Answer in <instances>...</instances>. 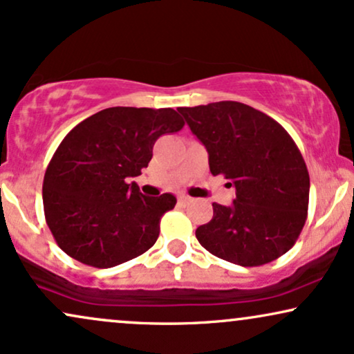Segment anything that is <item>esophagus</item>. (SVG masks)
Returning <instances> with one entry per match:
<instances>
[{"label":"esophagus","instance_id":"esophagus-1","mask_svg":"<svg viewBox=\"0 0 354 354\" xmlns=\"http://www.w3.org/2000/svg\"><path fill=\"white\" fill-rule=\"evenodd\" d=\"M190 197H187V195H180V197H178V202H180V203H184V205H187V203H189L190 202Z\"/></svg>","mask_w":354,"mask_h":354}]
</instances>
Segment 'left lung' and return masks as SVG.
Masks as SVG:
<instances>
[{
	"label": "left lung",
	"instance_id": "1",
	"mask_svg": "<svg viewBox=\"0 0 354 354\" xmlns=\"http://www.w3.org/2000/svg\"><path fill=\"white\" fill-rule=\"evenodd\" d=\"M208 152L213 176L236 189L233 205L213 203L195 231L213 256L252 268L294 246L308 210L310 177L294 139L276 120L239 102L178 108Z\"/></svg>",
	"mask_w": 354,
	"mask_h": 354
}]
</instances>
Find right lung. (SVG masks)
<instances>
[{"label": "right lung", "instance_id": "obj_1", "mask_svg": "<svg viewBox=\"0 0 354 354\" xmlns=\"http://www.w3.org/2000/svg\"><path fill=\"white\" fill-rule=\"evenodd\" d=\"M184 120L172 108L113 106L78 123L52 156L42 185L46 221L65 254L106 269L141 256L159 238L172 194L146 197L131 177L154 142Z\"/></svg>", "mask_w": 354, "mask_h": 354}]
</instances>
